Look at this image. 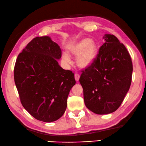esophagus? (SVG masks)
I'll list each match as a JSON object with an SVG mask.
<instances>
[{"mask_svg": "<svg viewBox=\"0 0 146 146\" xmlns=\"http://www.w3.org/2000/svg\"><path fill=\"white\" fill-rule=\"evenodd\" d=\"M74 76H75V80H76V81H78L79 80H80V74H78V73H76Z\"/></svg>", "mask_w": 146, "mask_h": 146, "instance_id": "esophagus-1", "label": "esophagus"}]
</instances>
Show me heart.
I'll return each mask as SVG.
<instances>
[{"instance_id": "b5f03b06", "label": "heart", "mask_w": 146, "mask_h": 146, "mask_svg": "<svg viewBox=\"0 0 146 146\" xmlns=\"http://www.w3.org/2000/svg\"><path fill=\"white\" fill-rule=\"evenodd\" d=\"M68 50L72 55L78 56L76 63L81 68H87L92 65L98 54L96 43L88 38L83 39L70 45ZM62 58L65 62H70V58L67 54H63Z\"/></svg>"}]
</instances>
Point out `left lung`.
I'll list each match as a JSON object with an SVG mask.
<instances>
[{
	"label": "left lung",
	"instance_id": "8db88e82",
	"mask_svg": "<svg viewBox=\"0 0 146 146\" xmlns=\"http://www.w3.org/2000/svg\"><path fill=\"white\" fill-rule=\"evenodd\" d=\"M94 62L82 71L80 82L87 108L99 115L111 113L121 106L131 83L133 64L125 46L106 34Z\"/></svg>",
	"mask_w": 146,
	"mask_h": 146
}]
</instances>
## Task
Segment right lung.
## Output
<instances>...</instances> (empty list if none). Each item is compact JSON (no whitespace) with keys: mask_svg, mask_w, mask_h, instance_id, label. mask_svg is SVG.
I'll list each match as a JSON object with an SVG mask.
<instances>
[{"mask_svg":"<svg viewBox=\"0 0 146 146\" xmlns=\"http://www.w3.org/2000/svg\"><path fill=\"white\" fill-rule=\"evenodd\" d=\"M61 50L49 36L36 37L18 56L14 79L24 108L38 121L51 122L65 113L74 74L58 60Z\"/></svg>","mask_w":146,"mask_h":146,"instance_id":"right-lung-1","label":"right lung"}]
</instances>
